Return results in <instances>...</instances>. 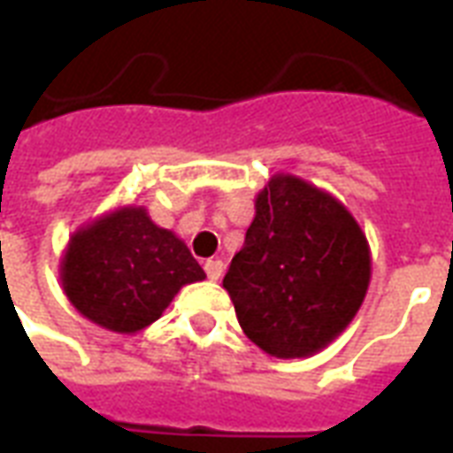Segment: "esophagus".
<instances>
[{
    "instance_id": "34e87169",
    "label": "esophagus",
    "mask_w": 453,
    "mask_h": 453,
    "mask_svg": "<svg viewBox=\"0 0 453 453\" xmlns=\"http://www.w3.org/2000/svg\"><path fill=\"white\" fill-rule=\"evenodd\" d=\"M223 268H226V265H223L220 258H209V261L203 264V271H206V278H209V280H219L220 275H223Z\"/></svg>"
}]
</instances>
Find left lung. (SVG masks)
I'll use <instances>...</instances> for the list:
<instances>
[{"label": "left lung", "instance_id": "1", "mask_svg": "<svg viewBox=\"0 0 453 453\" xmlns=\"http://www.w3.org/2000/svg\"><path fill=\"white\" fill-rule=\"evenodd\" d=\"M371 280V254L351 213L309 182L278 175L223 288L242 330L273 357H309L349 326Z\"/></svg>", "mask_w": 453, "mask_h": 453}]
</instances>
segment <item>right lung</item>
<instances>
[{
	"mask_svg": "<svg viewBox=\"0 0 453 453\" xmlns=\"http://www.w3.org/2000/svg\"><path fill=\"white\" fill-rule=\"evenodd\" d=\"M203 278L185 242L154 226L144 209H120L73 234L61 265L71 303L116 333L154 323L182 285Z\"/></svg>",
	"mask_w": 453,
	"mask_h": 453,
	"instance_id": "1",
	"label": "right lung"
}]
</instances>
